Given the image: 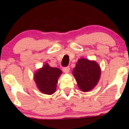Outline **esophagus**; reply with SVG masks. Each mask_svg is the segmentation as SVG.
Wrapping results in <instances>:
<instances>
[{"mask_svg": "<svg viewBox=\"0 0 129 129\" xmlns=\"http://www.w3.org/2000/svg\"><path fill=\"white\" fill-rule=\"evenodd\" d=\"M63 72L66 73H68L70 72V67H63L62 69Z\"/></svg>", "mask_w": 129, "mask_h": 129, "instance_id": "obj_1", "label": "esophagus"}]
</instances>
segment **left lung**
I'll return each instance as SVG.
<instances>
[{"mask_svg":"<svg viewBox=\"0 0 129 129\" xmlns=\"http://www.w3.org/2000/svg\"><path fill=\"white\" fill-rule=\"evenodd\" d=\"M101 72L100 66L94 60L80 58L73 69V75L79 89L87 92L97 85Z\"/></svg>","mask_w":129,"mask_h":129,"instance_id":"8db88e82","label":"left lung"}]
</instances>
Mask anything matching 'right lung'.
Segmentation results:
<instances>
[{
    "label": "right lung",
    "instance_id": "right-lung-1",
    "mask_svg": "<svg viewBox=\"0 0 129 129\" xmlns=\"http://www.w3.org/2000/svg\"><path fill=\"white\" fill-rule=\"evenodd\" d=\"M62 71L58 68H53L46 63L35 73V81L37 87L41 92L52 94L56 91V85Z\"/></svg>",
    "mask_w": 129,
    "mask_h": 129
}]
</instances>
